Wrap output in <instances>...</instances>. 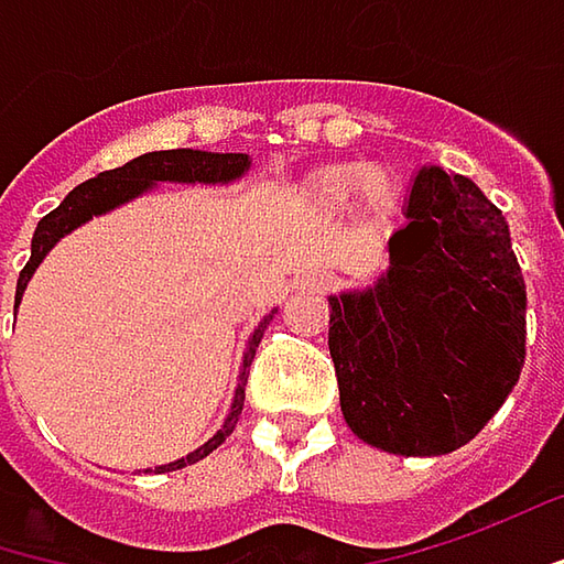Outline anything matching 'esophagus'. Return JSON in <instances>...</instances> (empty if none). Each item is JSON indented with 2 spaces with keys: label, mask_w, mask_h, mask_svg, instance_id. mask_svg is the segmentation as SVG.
<instances>
[{
  "label": "esophagus",
  "mask_w": 564,
  "mask_h": 564,
  "mask_svg": "<svg viewBox=\"0 0 564 564\" xmlns=\"http://www.w3.org/2000/svg\"><path fill=\"white\" fill-rule=\"evenodd\" d=\"M303 290H318V286H325V274H306L303 281H300Z\"/></svg>",
  "instance_id": "1"
}]
</instances>
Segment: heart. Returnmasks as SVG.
<instances>
[{"instance_id": "heart-1", "label": "heart", "mask_w": 564, "mask_h": 564, "mask_svg": "<svg viewBox=\"0 0 564 564\" xmlns=\"http://www.w3.org/2000/svg\"><path fill=\"white\" fill-rule=\"evenodd\" d=\"M399 178L382 169V165H367V162H345L328 169L315 182V200L325 210H348L350 204L360 200V207L377 219L395 214L399 207Z\"/></svg>"}]
</instances>
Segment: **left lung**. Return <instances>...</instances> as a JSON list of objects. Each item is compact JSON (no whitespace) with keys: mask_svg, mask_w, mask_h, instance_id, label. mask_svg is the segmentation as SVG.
<instances>
[{"mask_svg":"<svg viewBox=\"0 0 564 564\" xmlns=\"http://www.w3.org/2000/svg\"><path fill=\"white\" fill-rule=\"evenodd\" d=\"M389 268L328 296V350L348 427L399 456L469 444L527 354V286L501 210L466 175L421 165Z\"/></svg>","mask_w":564,"mask_h":564,"instance_id":"obj_1","label":"left lung"}]
</instances>
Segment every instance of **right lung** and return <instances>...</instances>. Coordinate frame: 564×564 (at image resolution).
<instances>
[{
	"instance_id": "obj_1",
	"label": "right lung",
	"mask_w": 564,
	"mask_h": 564,
	"mask_svg": "<svg viewBox=\"0 0 564 564\" xmlns=\"http://www.w3.org/2000/svg\"><path fill=\"white\" fill-rule=\"evenodd\" d=\"M251 169V159L246 152H204V150H162V152H147V155H137L133 162L120 165V169H111V172H101L98 178H88L79 187H73L66 194V200L44 216L34 229V239H31V261L24 264V271L18 274V290H15V306L21 303V293L28 281L34 278L37 264L51 254V249L69 236L73 229H79L83 223H88L91 216L111 214L115 207L140 197L152 191L155 184L162 182H175V184H229L236 178H242ZM278 310L264 315L258 322V328L251 332L249 345H246V354H242V370H239V386H236V395H232V405H229V414L223 421V427L216 431L214 437L207 444L187 453L175 463H165V466H155V473H172V469H184L204 456H210L232 431H236V421L242 414V405H246V370L251 367V357L264 338V328L271 325ZM152 473V469H150Z\"/></svg>"
}]
</instances>
